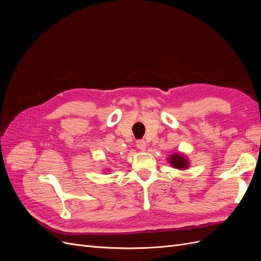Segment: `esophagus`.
Wrapping results in <instances>:
<instances>
[{
	"instance_id": "obj_1",
	"label": "esophagus",
	"mask_w": 261,
	"mask_h": 261,
	"mask_svg": "<svg viewBox=\"0 0 261 261\" xmlns=\"http://www.w3.org/2000/svg\"><path fill=\"white\" fill-rule=\"evenodd\" d=\"M146 141L145 140H137V148L139 149V150H141V151H145L146 150Z\"/></svg>"
}]
</instances>
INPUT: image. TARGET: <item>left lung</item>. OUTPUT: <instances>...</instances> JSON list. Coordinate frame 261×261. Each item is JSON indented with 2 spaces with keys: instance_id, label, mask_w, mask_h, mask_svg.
Instances as JSON below:
<instances>
[{
  "instance_id": "obj_1",
  "label": "left lung",
  "mask_w": 261,
  "mask_h": 261,
  "mask_svg": "<svg viewBox=\"0 0 261 261\" xmlns=\"http://www.w3.org/2000/svg\"><path fill=\"white\" fill-rule=\"evenodd\" d=\"M169 162H170V164L172 165L173 168L179 169V170L186 169V168H188V165H189V162L187 160V158L184 154H181V153L172 154L169 158Z\"/></svg>"
}]
</instances>
